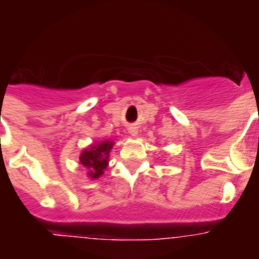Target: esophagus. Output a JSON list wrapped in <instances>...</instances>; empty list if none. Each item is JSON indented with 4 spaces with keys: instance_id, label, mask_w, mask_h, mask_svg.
I'll return each mask as SVG.
<instances>
[{
    "instance_id": "34e87169",
    "label": "esophagus",
    "mask_w": 259,
    "mask_h": 259,
    "mask_svg": "<svg viewBox=\"0 0 259 259\" xmlns=\"http://www.w3.org/2000/svg\"><path fill=\"white\" fill-rule=\"evenodd\" d=\"M138 133H139V130H138L137 126H130L129 127V134L132 135V137H137Z\"/></svg>"
}]
</instances>
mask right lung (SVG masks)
Masks as SVG:
<instances>
[{"mask_svg": "<svg viewBox=\"0 0 259 259\" xmlns=\"http://www.w3.org/2000/svg\"><path fill=\"white\" fill-rule=\"evenodd\" d=\"M115 144L114 140H101L93 143L83 149L80 154V164L86 168V176L90 179H99L109 165L110 150Z\"/></svg>", "mask_w": 259, "mask_h": 259, "instance_id": "obj_1", "label": "right lung"}]
</instances>
